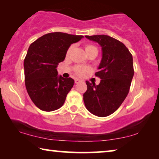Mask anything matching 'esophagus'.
I'll use <instances>...</instances> for the list:
<instances>
[{"instance_id":"34e87169","label":"esophagus","mask_w":159,"mask_h":159,"mask_svg":"<svg viewBox=\"0 0 159 159\" xmlns=\"http://www.w3.org/2000/svg\"><path fill=\"white\" fill-rule=\"evenodd\" d=\"M80 81V80L79 79H75V83H79Z\"/></svg>"}]
</instances>
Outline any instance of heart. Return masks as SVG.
I'll use <instances>...</instances> for the list:
<instances>
[{"label":"heart","mask_w":159,"mask_h":159,"mask_svg":"<svg viewBox=\"0 0 159 159\" xmlns=\"http://www.w3.org/2000/svg\"><path fill=\"white\" fill-rule=\"evenodd\" d=\"M74 45H71V46L69 48V49L67 50V52H66V57H69V56L71 55L72 50H73V49H74ZM85 51H86V52H87L88 55V54L92 53V52H95L97 54V55H98V48H97L95 46H94V45H91V44H88L85 45ZM90 70V69L89 67L81 66H78L74 69L75 73H76L78 76H83L86 73L89 72Z\"/></svg>","instance_id":"1"}]
</instances>
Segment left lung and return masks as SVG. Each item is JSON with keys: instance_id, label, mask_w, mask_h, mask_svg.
<instances>
[{"instance_id": "obj_1", "label": "left lung", "mask_w": 159, "mask_h": 159, "mask_svg": "<svg viewBox=\"0 0 159 159\" xmlns=\"http://www.w3.org/2000/svg\"><path fill=\"white\" fill-rule=\"evenodd\" d=\"M102 47V57L95 76L101 79L95 83L86 80L87 90L83 94L86 109L99 117L109 116L124 101L134 75L133 56L125 45L107 35L85 36Z\"/></svg>"}]
</instances>
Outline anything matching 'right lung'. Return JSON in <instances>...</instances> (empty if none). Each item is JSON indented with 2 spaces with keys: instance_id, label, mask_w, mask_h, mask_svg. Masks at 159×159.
I'll list each match as a JSON object with an SVG mask.
<instances>
[{
  "instance_id": "obj_1",
  "label": "right lung",
  "mask_w": 159,
  "mask_h": 159,
  "mask_svg": "<svg viewBox=\"0 0 159 159\" xmlns=\"http://www.w3.org/2000/svg\"><path fill=\"white\" fill-rule=\"evenodd\" d=\"M82 38L54 32L43 35L30 45L24 61L25 85L38 108L52 111L64 104L74 80L57 76V67L64 60L70 45Z\"/></svg>"
}]
</instances>
